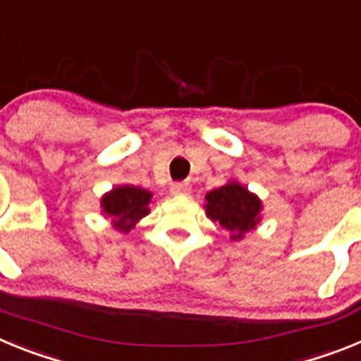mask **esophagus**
<instances>
[{
	"instance_id": "1",
	"label": "esophagus",
	"mask_w": 361,
	"mask_h": 361,
	"mask_svg": "<svg viewBox=\"0 0 361 361\" xmlns=\"http://www.w3.org/2000/svg\"><path fill=\"white\" fill-rule=\"evenodd\" d=\"M191 186L188 183H173L171 184V193H175V195H186V193H190Z\"/></svg>"
}]
</instances>
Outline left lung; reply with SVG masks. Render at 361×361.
I'll return each instance as SVG.
<instances>
[{
    "label": "left lung",
    "instance_id": "8db88e82",
    "mask_svg": "<svg viewBox=\"0 0 361 361\" xmlns=\"http://www.w3.org/2000/svg\"><path fill=\"white\" fill-rule=\"evenodd\" d=\"M208 216L229 231L233 240L242 238L257 226L260 213V200L244 186L229 183L206 195Z\"/></svg>",
    "mask_w": 361,
    "mask_h": 361
}]
</instances>
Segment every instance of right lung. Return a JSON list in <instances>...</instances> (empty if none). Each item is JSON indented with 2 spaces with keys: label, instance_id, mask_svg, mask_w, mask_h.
<instances>
[{
  "label": "right lung",
  "instance_id": "obj_1",
  "mask_svg": "<svg viewBox=\"0 0 361 361\" xmlns=\"http://www.w3.org/2000/svg\"><path fill=\"white\" fill-rule=\"evenodd\" d=\"M152 193L135 186H119L103 197V209L119 231H130L137 220L148 215Z\"/></svg>",
  "mask_w": 361,
  "mask_h": 361
}]
</instances>
